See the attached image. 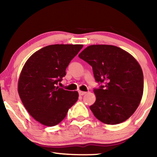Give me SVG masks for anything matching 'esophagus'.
Wrapping results in <instances>:
<instances>
[{"label": "esophagus", "instance_id": "obj_1", "mask_svg": "<svg viewBox=\"0 0 157 157\" xmlns=\"http://www.w3.org/2000/svg\"><path fill=\"white\" fill-rule=\"evenodd\" d=\"M79 93V95H84L86 94V92H84V91H78Z\"/></svg>", "mask_w": 157, "mask_h": 157}]
</instances>
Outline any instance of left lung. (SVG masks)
<instances>
[{
    "instance_id": "8db88e82",
    "label": "left lung",
    "mask_w": 157,
    "mask_h": 157,
    "mask_svg": "<svg viewBox=\"0 0 157 157\" xmlns=\"http://www.w3.org/2000/svg\"><path fill=\"white\" fill-rule=\"evenodd\" d=\"M79 57L92 66L96 100L90 106L102 123L116 124L128 119L139 107L143 92V74L139 63L128 52L111 45H92Z\"/></svg>"
}]
</instances>
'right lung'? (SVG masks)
I'll return each mask as SVG.
<instances>
[{
  "instance_id": "right-lung-1",
  "label": "right lung",
  "mask_w": 157,
  "mask_h": 157,
  "mask_svg": "<svg viewBox=\"0 0 157 157\" xmlns=\"http://www.w3.org/2000/svg\"><path fill=\"white\" fill-rule=\"evenodd\" d=\"M83 45H50L34 52L21 71L18 91L26 110L44 125H57L78 99V91L58 86Z\"/></svg>"
}]
</instances>
